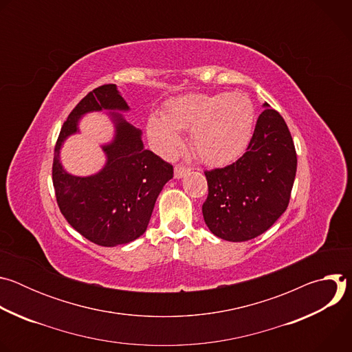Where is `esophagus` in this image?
I'll list each match as a JSON object with an SVG mask.
<instances>
[{"label": "esophagus", "instance_id": "obj_1", "mask_svg": "<svg viewBox=\"0 0 352 352\" xmlns=\"http://www.w3.org/2000/svg\"><path fill=\"white\" fill-rule=\"evenodd\" d=\"M189 170H190L189 167L178 164V166H175V168H174V177H175V178H182L184 175H186V174L189 173Z\"/></svg>", "mask_w": 352, "mask_h": 352}]
</instances>
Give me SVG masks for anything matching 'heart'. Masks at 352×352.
<instances>
[{"instance_id": "heart-1", "label": "heart", "mask_w": 352, "mask_h": 352, "mask_svg": "<svg viewBox=\"0 0 352 352\" xmlns=\"http://www.w3.org/2000/svg\"><path fill=\"white\" fill-rule=\"evenodd\" d=\"M255 109L242 93L185 94L170 100L164 117L152 116L147 121L150 139L164 153L179 144L178 131L190 133V146L208 164L235 160L254 133Z\"/></svg>"}]
</instances>
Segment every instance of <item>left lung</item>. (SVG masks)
Segmentation results:
<instances>
[{
    "label": "left lung",
    "instance_id": "8db88e82",
    "mask_svg": "<svg viewBox=\"0 0 352 352\" xmlns=\"http://www.w3.org/2000/svg\"><path fill=\"white\" fill-rule=\"evenodd\" d=\"M246 152L235 163L205 171L209 193L202 213L219 238L241 242L267 231L287 210L296 152L278 111L265 103Z\"/></svg>",
    "mask_w": 352,
    "mask_h": 352
}]
</instances>
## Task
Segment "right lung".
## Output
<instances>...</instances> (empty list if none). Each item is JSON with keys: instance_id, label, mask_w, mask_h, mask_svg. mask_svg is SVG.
Segmentation results:
<instances>
[{"instance_id": "1", "label": "right lung", "mask_w": 352, "mask_h": 352, "mask_svg": "<svg viewBox=\"0 0 352 352\" xmlns=\"http://www.w3.org/2000/svg\"><path fill=\"white\" fill-rule=\"evenodd\" d=\"M113 83L89 91L69 113L58 135L53 185L58 208L67 221L86 239L100 246H118L139 238L147 228L156 199L173 178L170 163L143 148L140 131L113 113L117 135L103 146L106 167L90 177H75L63 170L60 148L78 131V120L89 111L128 110Z\"/></svg>"}]
</instances>
